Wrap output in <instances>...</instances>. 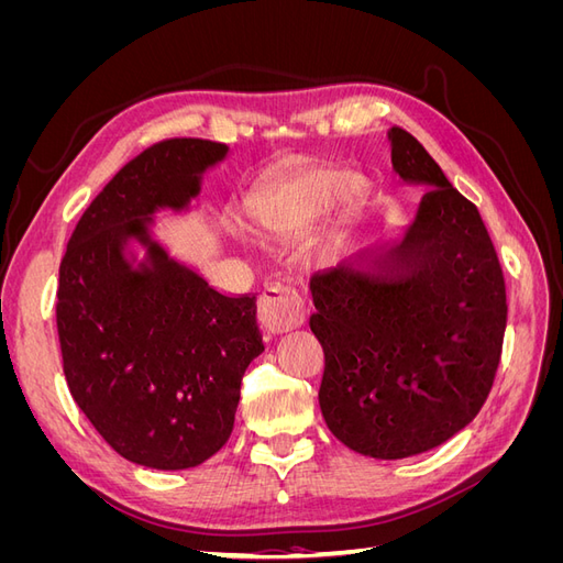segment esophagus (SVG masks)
I'll return each mask as SVG.
<instances>
[{
    "mask_svg": "<svg viewBox=\"0 0 563 563\" xmlns=\"http://www.w3.org/2000/svg\"><path fill=\"white\" fill-rule=\"evenodd\" d=\"M258 317L265 331L286 333L302 327L305 319H308V310H305V302L296 288L284 284H267L258 300Z\"/></svg>",
    "mask_w": 563,
    "mask_h": 563,
    "instance_id": "obj_1",
    "label": "esophagus"
}]
</instances>
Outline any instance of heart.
<instances>
[{"mask_svg":"<svg viewBox=\"0 0 563 563\" xmlns=\"http://www.w3.org/2000/svg\"><path fill=\"white\" fill-rule=\"evenodd\" d=\"M356 185V176L343 168H308L253 195L244 213L253 232L275 242H296L354 195Z\"/></svg>","mask_w":563,"mask_h":563,"instance_id":"b5f03b06","label":"heart"}]
</instances>
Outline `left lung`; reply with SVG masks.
Returning a JSON list of instances; mask_svg holds the SVG:
<instances>
[{"instance_id":"obj_1","label":"left lung","mask_w":563,"mask_h":563,"mask_svg":"<svg viewBox=\"0 0 563 563\" xmlns=\"http://www.w3.org/2000/svg\"><path fill=\"white\" fill-rule=\"evenodd\" d=\"M391 168L422 187L391 258L314 272L319 406L356 453L399 460L444 444L482 411L507 327L505 279L484 220L411 133L387 131Z\"/></svg>"}]
</instances>
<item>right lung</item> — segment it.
I'll list each match as a JSON object with an SVG mask.
<instances>
[{
  "mask_svg": "<svg viewBox=\"0 0 563 563\" xmlns=\"http://www.w3.org/2000/svg\"><path fill=\"white\" fill-rule=\"evenodd\" d=\"M228 150L172 139L141 152L84 211L60 263L70 395L119 455L152 470L197 467L225 446L244 371L265 350L255 296L218 294L152 236V216L190 207Z\"/></svg>",
  "mask_w": 563,
  "mask_h": 563,
  "instance_id": "obj_1",
  "label": "right lung"
}]
</instances>
